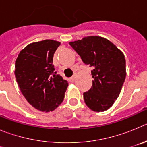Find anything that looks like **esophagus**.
<instances>
[{
	"mask_svg": "<svg viewBox=\"0 0 147 147\" xmlns=\"http://www.w3.org/2000/svg\"><path fill=\"white\" fill-rule=\"evenodd\" d=\"M75 76H75V75H74V76H73L72 77L70 78V81H71V82H74V81Z\"/></svg>",
	"mask_w": 147,
	"mask_h": 147,
	"instance_id": "1",
	"label": "esophagus"
}]
</instances>
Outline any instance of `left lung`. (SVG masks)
I'll return each mask as SVG.
<instances>
[{
  "mask_svg": "<svg viewBox=\"0 0 147 147\" xmlns=\"http://www.w3.org/2000/svg\"><path fill=\"white\" fill-rule=\"evenodd\" d=\"M81 59L93 67L92 88L83 93L86 105L96 112L112 107L126 77V61L120 49L100 36H88L70 42Z\"/></svg>",
  "mask_w": 147,
  "mask_h": 147,
  "instance_id": "left-lung-1",
  "label": "left lung"
}]
</instances>
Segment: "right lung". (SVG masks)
Instances as JSON below:
<instances>
[{"label":"right lung","instance_id":"right-lung-1","mask_svg":"<svg viewBox=\"0 0 147 147\" xmlns=\"http://www.w3.org/2000/svg\"><path fill=\"white\" fill-rule=\"evenodd\" d=\"M60 42L45 40L28 44L15 61V75L20 91L32 107L42 112L62 102L68 82L54 72V54Z\"/></svg>","mask_w":147,"mask_h":147}]
</instances>
